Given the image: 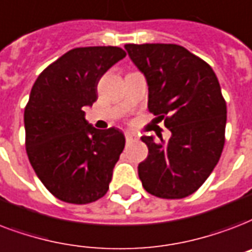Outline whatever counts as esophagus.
I'll list each match as a JSON object with an SVG mask.
<instances>
[{"instance_id":"esophagus-1","label":"esophagus","mask_w":252,"mask_h":252,"mask_svg":"<svg viewBox=\"0 0 252 252\" xmlns=\"http://www.w3.org/2000/svg\"><path fill=\"white\" fill-rule=\"evenodd\" d=\"M126 143H132V141L139 140V136H137V134L132 133V132H126Z\"/></svg>"}]
</instances>
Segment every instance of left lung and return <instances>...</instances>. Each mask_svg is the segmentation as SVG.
Instances as JSON below:
<instances>
[{
  "mask_svg": "<svg viewBox=\"0 0 252 252\" xmlns=\"http://www.w3.org/2000/svg\"><path fill=\"white\" fill-rule=\"evenodd\" d=\"M148 84V109L164 119L172 132L143 136L148 157L139 177L148 193L166 199L185 198L206 181L224 145L226 101L217 75L206 62L178 45H126Z\"/></svg>",
  "mask_w": 252,
  "mask_h": 252,
  "instance_id": "1",
  "label": "left lung"
}]
</instances>
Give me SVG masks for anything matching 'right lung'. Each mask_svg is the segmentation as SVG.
<instances>
[{
    "mask_svg": "<svg viewBox=\"0 0 252 252\" xmlns=\"http://www.w3.org/2000/svg\"><path fill=\"white\" fill-rule=\"evenodd\" d=\"M126 55L113 46L70 50L32 86L24 115L26 152L38 178L61 201L84 205L108 190L126 137L113 126L96 129L83 109L97 99L101 76Z\"/></svg>",
    "mask_w": 252,
    "mask_h": 252,
    "instance_id": "1",
    "label": "right lung"
}]
</instances>
